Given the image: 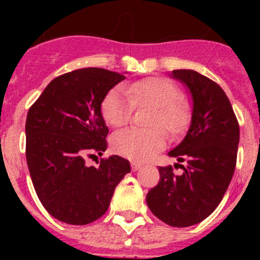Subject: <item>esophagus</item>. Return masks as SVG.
<instances>
[{
    "label": "esophagus",
    "mask_w": 260,
    "mask_h": 260,
    "mask_svg": "<svg viewBox=\"0 0 260 260\" xmlns=\"http://www.w3.org/2000/svg\"><path fill=\"white\" fill-rule=\"evenodd\" d=\"M141 167H142V165L141 164H139V162H137V161H133L132 162V169H133V171H138V169H141Z\"/></svg>",
    "instance_id": "esophagus-1"
}]
</instances>
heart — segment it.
<instances>
[{"label":"heart","mask_w":260,"mask_h":260,"mask_svg":"<svg viewBox=\"0 0 260 260\" xmlns=\"http://www.w3.org/2000/svg\"><path fill=\"white\" fill-rule=\"evenodd\" d=\"M151 107L150 128H123L112 137L116 153L135 161L150 160L167 143V134H178L189 121V107L180 98V89L167 78L150 77L126 86L109 89L102 102V116L110 126L118 127L128 122L134 107Z\"/></svg>","instance_id":"obj_1"}]
</instances>
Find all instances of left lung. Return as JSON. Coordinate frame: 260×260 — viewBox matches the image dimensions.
<instances>
[{"label":"left lung","instance_id":"obj_1","mask_svg":"<svg viewBox=\"0 0 260 260\" xmlns=\"http://www.w3.org/2000/svg\"><path fill=\"white\" fill-rule=\"evenodd\" d=\"M174 78L192 96L191 125L185 139L169 156L183 173L158 167L160 181L146 197L151 212L165 224L185 228L215 211L233 177L240 142V125L228 96L210 78L194 70H173Z\"/></svg>","mask_w":260,"mask_h":260}]
</instances>
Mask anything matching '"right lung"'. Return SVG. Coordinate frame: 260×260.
<instances>
[{"label": "right lung", "instance_id": "right-lung-1", "mask_svg": "<svg viewBox=\"0 0 260 260\" xmlns=\"http://www.w3.org/2000/svg\"><path fill=\"white\" fill-rule=\"evenodd\" d=\"M125 75L100 68L73 70L54 78L28 109L26 158L35 191L57 220L86 225L107 212L114 189L130 172L119 156L86 158L107 150L109 133L102 102Z\"/></svg>", "mask_w": 260, "mask_h": 260}]
</instances>
